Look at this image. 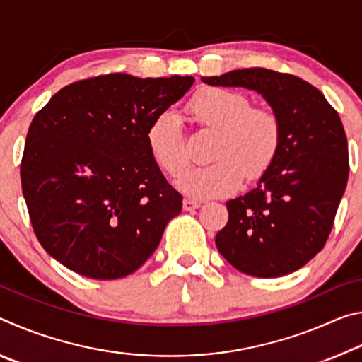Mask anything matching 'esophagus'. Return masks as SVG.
<instances>
[{
    "mask_svg": "<svg viewBox=\"0 0 362 362\" xmlns=\"http://www.w3.org/2000/svg\"><path fill=\"white\" fill-rule=\"evenodd\" d=\"M201 204L198 203V201H193V199H183V209L185 211H194L198 209Z\"/></svg>",
    "mask_w": 362,
    "mask_h": 362,
    "instance_id": "34e87169",
    "label": "esophagus"
}]
</instances>
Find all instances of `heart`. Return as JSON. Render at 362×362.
Wrapping results in <instances>:
<instances>
[{"instance_id": "obj_1", "label": "heart", "mask_w": 362, "mask_h": 362, "mask_svg": "<svg viewBox=\"0 0 362 362\" xmlns=\"http://www.w3.org/2000/svg\"><path fill=\"white\" fill-rule=\"evenodd\" d=\"M187 112L201 129L216 131L209 156L214 161L194 168L179 182L183 193L198 199L235 193L246 177L254 182L265 175L276 159L283 126L267 107H252L241 90L207 86L192 95ZM150 156L164 174L179 179L189 166L187 137L170 113L153 118L145 132Z\"/></svg>"}]
</instances>
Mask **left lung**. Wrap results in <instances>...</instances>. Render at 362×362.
Instances as JSON below:
<instances>
[{"label":"left lung","mask_w":362,"mask_h":362,"mask_svg":"<svg viewBox=\"0 0 362 362\" xmlns=\"http://www.w3.org/2000/svg\"><path fill=\"white\" fill-rule=\"evenodd\" d=\"M203 81L257 90L283 126L273 166L252 192L226 203L218 252L250 276L296 272L321 252L345 193L350 163L340 116L320 89L291 73L243 69Z\"/></svg>","instance_id":"8db88e82"}]
</instances>
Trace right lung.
<instances>
[{
    "label": "right lung",
    "instance_id": "right-lung-1",
    "mask_svg": "<svg viewBox=\"0 0 362 362\" xmlns=\"http://www.w3.org/2000/svg\"><path fill=\"white\" fill-rule=\"evenodd\" d=\"M193 83L93 76L65 86L35 115L21 182L49 255L83 276L118 279L155 252L182 194L151 159L145 132Z\"/></svg>",
    "mask_w": 362,
    "mask_h": 362
}]
</instances>
